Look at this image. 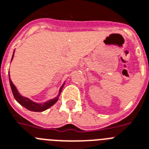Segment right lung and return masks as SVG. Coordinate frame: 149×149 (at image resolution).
Here are the masks:
<instances>
[{
    "label": "right lung",
    "mask_w": 149,
    "mask_h": 149,
    "mask_svg": "<svg viewBox=\"0 0 149 149\" xmlns=\"http://www.w3.org/2000/svg\"><path fill=\"white\" fill-rule=\"evenodd\" d=\"M13 57H14V54H13L12 59H13ZM9 79L10 85L12 93H13L14 99L17 100V102H19L21 106H24V108H26V109L30 110V111H33V112H43V111H45L47 109H49V107H51L53 105H54L56 102H57L58 98L60 96V93H61V91H62L63 87V85L60 87V91H59V94H58V95L55 98V99L49 100V101H47V102H44V103H37V102H33L32 100H31L30 99H28V98L24 97V96H22V95L19 93V92L17 91V89L16 86L13 84L12 81L10 80V75Z\"/></svg>",
    "instance_id": "obj_1"
}]
</instances>
